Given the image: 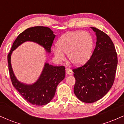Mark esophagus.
Returning <instances> with one entry per match:
<instances>
[{"instance_id": "34e87169", "label": "esophagus", "mask_w": 124, "mask_h": 124, "mask_svg": "<svg viewBox=\"0 0 124 124\" xmlns=\"http://www.w3.org/2000/svg\"><path fill=\"white\" fill-rule=\"evenodd\" d=\"M66 73L68 74V75H72V73H73V72H72V70H71V69H66Z\"/></svg>"}]
</instances>
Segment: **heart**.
I'll use <instances>...</instances> for the list:
<instances>
[{
	"label": "heart",
	"mask_w": 124,
	"mask_h": 124,
	"mask_svg": "<svg viewBox=\"0 0 124 124\" xmlns=\"http://www.w3.org/2000/svg\"><path fill=\"white\" fill-rule=\"evenodd\" d=\"M93 48V39L89 32L73 31L63 35L53 49L55 57L62 61L63 53L68 54L69 60L75 65H80L88 61Z\"/></svg>",
	"instance_id": "obj_1"
}]
</instances>
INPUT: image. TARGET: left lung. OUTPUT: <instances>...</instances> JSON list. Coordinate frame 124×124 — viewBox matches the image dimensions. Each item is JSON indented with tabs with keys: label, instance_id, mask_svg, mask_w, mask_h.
Listing matches in <instances>:
<instances>
[{
	"label": "left lung",
	"instance_id": "1",
	"mask_svg": "<svg viewBox=\"0 0 124 124\" xmlns=\"http://www.w3.org/2000/svg\"><path fill=\"white\" fill-rule=\"evenodd\" d=\"M97 36L96 46L85 65L73 69L75 82L74 93L80 101L91 103L103 97L113 85L118 59L109 37L92 27Z\"/></svg>",
	"mask_w": 124,
	"mask_h": 124
}]
</instances>
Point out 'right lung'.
Returning a JSON list of instances; mask_svg holds the SVG:
<instances>
[{
  "mask_svg": "<svg viewBox=\"0 0 124 124\" xmlns=\"http://www.w3.org/2000/svg\"><path fill=\"white\" fill-rule=\"evenodd\" d=\"M55 37L53 31L47 27L35 26L28 28L18 35L8 54V71L13 85L21 96L32 105L44 106L51 101L55 96L58 85L65 78V66H54L45 63L37 82L32 85H25L18 82L14 75L11 66V54L13 51L27 41L37 42L42 45L47 52H50Z\"/></svg>",
  "mask_w": 124,
  "mask_h": 124,
  "instance_id": "1",
  "label": "right lung"
}]
</instances>
